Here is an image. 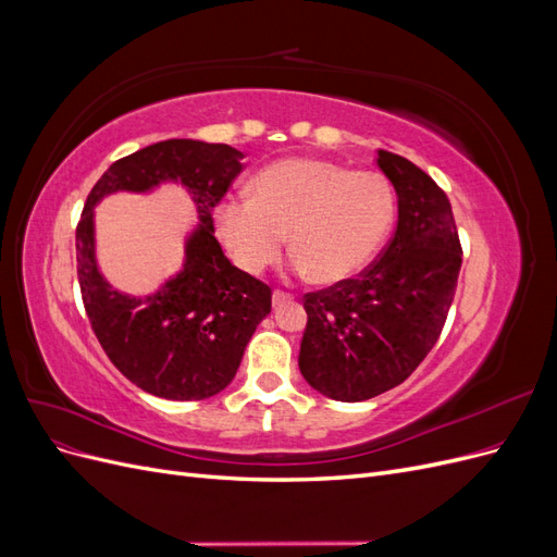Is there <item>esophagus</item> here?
<instances>
[{"instance_id":"1","label":"esophagus","mask_w":557,"mask_h":557,"mask_svg":"<svg viewBox=\"0 0 557 557\" xmlns=\"http://www.w3.org/2000/svg\"><path fill=\"white\" fill-rule=\"evenodd\" d=\"M272 301H274V307H281V305H285V301H293V295L283 293V290H274Z\"/></svg>"}]
</instances>
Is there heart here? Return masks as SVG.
<instances>
[{
    "instance_id": "b5f03b06",
    "label": "heart",
    "mask_w": 557,
    "mask_h": 557,
    "mask_svg": "<svg viewBox=\"0 0 557 557\" xmlns=\"http://www.w3.org/2000/svg\"><path fill=\"white\" fill-rule=\"evenodd\" d=\"M395 221L391 183L376 172L313 158L278 160L252 178L250 197L215 209V230L244 272L260 274L285 248L293 272L336 285L364 272Z\"/></svg>"
}]
</instances>
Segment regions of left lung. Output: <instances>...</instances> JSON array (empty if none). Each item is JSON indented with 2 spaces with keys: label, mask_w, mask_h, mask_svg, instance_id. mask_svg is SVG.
<instances>
[{
  "label": "left lung",
  "mask_w": 557,
  "mask_h": 557,
  "mask_svg": "<svg viewBox=\"0 0 557 557\" xmlns=\"http://www.w3.org/2000/svg\"><path fill=\"white\" fill-rule=\"evenodd\" d=\"M397 230L360 278L305 295L299 372L330 399H372L407 381L444 330L462 248L446 193L407 158L379 150Z\"/></svg>",
  "instance_id": "obj_1"
}]
</instances>
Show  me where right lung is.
I'll return each instance as SVG.
<instances>
[{
    "mask_svg": "<svg viewBox=\"0 0 557 557\" xmlns=\"http://www.w3.org/2000/svg\"><path fill=\"white\" fill-rule=\"evenodd\" d=\"M227 144L170 139L113 162L95 183L76 227L83 307L109 360L141 391L176 401L213 397L232 383L244 350L272 311V290L234 267L213 237V207L244 170ZM181 182L200 225L186 238L182 272L150 296L115 292L98 272L94 207L113 191Z\"/></svg>",
    "mask_w": 557,
    "mask_h": 557,
    "instance_id": "obj_1",
    "label": "right lung"
}]
</instances>
